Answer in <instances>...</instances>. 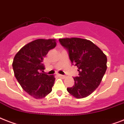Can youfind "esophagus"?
<instances>
[{
  "label": "esophagus",
  "instance_id": "34e87169",
  "mask_svg": "<svg viewBox=\"0 0 124 124\" xmlns=\"http://www.w3.org/2000/svg\"><path fill=\"white\" fill-rule=\"evenodd\" d=\"M58 76L60 77V78H65V76H64V75H61V74H58Z\"/></svg>",
  "mask_w": 124,
  "mask_h": 124
}]
</instances>
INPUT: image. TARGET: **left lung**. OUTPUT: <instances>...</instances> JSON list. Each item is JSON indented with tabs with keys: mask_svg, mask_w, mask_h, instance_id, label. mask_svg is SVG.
Returning <instances> with one entry per match:
<instances>
[{
	"mask_svg": "<svg viewBox=\"0 0 124 124\" xmlns=\"http://www.w3.org/2000/svg\"><path fill=\"white\" fill-rule=\"evenodd\" d=\"M69 52L72 64L78 67L79 76L74 85L67 90L77 99L90 95L100 85L107 69V57L100 48L87 39L78 38L59 39Z\"/></svg>",
	"mask_w": 124,
	"mask_h": 124,
	"instance_id": "obj_1",
	"label": "left lung"
}]
</instances>
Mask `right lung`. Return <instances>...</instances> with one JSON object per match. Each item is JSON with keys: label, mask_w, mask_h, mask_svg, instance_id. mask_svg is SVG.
Here are the masks:
<instances>
[{"label": "right lung", "mask_w": 124, "mask_h": 124, "mask_svg": "<svg viewBox=\"0 0 124 124\" xmlns=\"http://www.w3.org/2000/svg\"><path fill=\"white\" fill-rule=\"evenodd\" d=\"M56 39H38L22 47L13 59L14 74L22 88L35 99L52 92L55 77L44 74L43 58L56 46Z\"/></svg>", "instance_id": "1"}]
</instances>
